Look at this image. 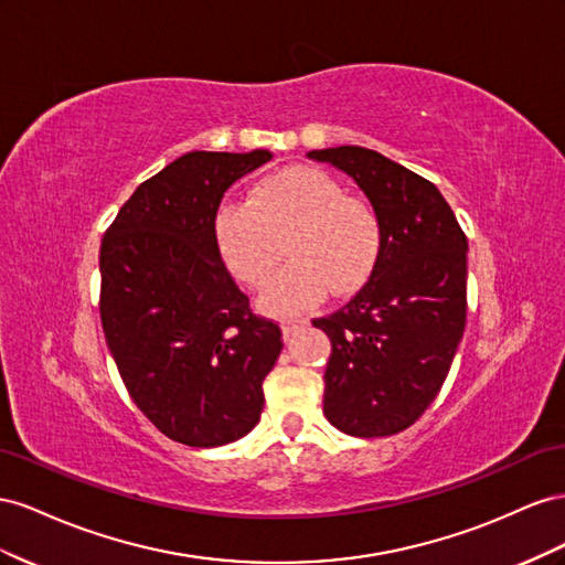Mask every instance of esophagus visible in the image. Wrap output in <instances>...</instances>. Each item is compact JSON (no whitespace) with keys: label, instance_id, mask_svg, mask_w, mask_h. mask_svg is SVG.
Masks as SVG:
<instances>
[{"label":"esophagus","instance_id":"obj_1","mask_svg":"<svg viewBox=\"0 0 565 565\" xmlns=\"http://www.w3.org/2000/svg\"><path fill=\"white\" fill-rule=\"evenodd\" d=\"M305 324V319H298V317H291V319H284V324H281V329H284V335H291L296 329H300Z\"/></svg>","mask_w":565,"mask_h":565}]
</instances>
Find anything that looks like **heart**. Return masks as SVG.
<instances>
[{"label": "heart", "instance_id": "b5f03b06", "mask_svg": "<svg viewBox=\"0 0 565 565\" xmlns=\"http://www.w3.org/2000/svg\"><path fill=\"white\" fill-rule=\"evenodd\" d=\"M224 265L248 288H263L281 260L260 305L269 315H296L331 291L345 296L372 277L383 230L372 205L345 196V186L317 168H286L250 191V203L227 201L215 213Z\"/></svg>", "mask_w": 565, "mask_h": 565}]
</instances>
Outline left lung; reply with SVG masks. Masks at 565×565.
<instances>
[{"label":"left lung","instance_id":"8db88e82","mask_svg":"<svg viewBox=\"0 0 565 565\" xmlns=\"http://www.w3.org/2000/svg\"><path fill=\"white\" fill-rule=\"evenodd\" d=\"M352 177L381 220L372 277L315 319L331 338L324 414L354 438L409 428L440 393L466 327V241L438 186L364 147L308 153Z\"/></svg>","mask_w":565,"mask_h":565}]
</instances>
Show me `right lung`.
Instances as JSON below:
<instances>
[{"mask_svg": "<svg viewBox=\"0 0 565 565\" xmlns=\"http://www.w3.org/2000/svg\"><path fill=\"white\" fill-rule=\"evenodd\" d=\"M271 153L191 151L141 182L104 234L102 327L135 405L170 440L220 447L260 422L281 329L222 263L215 213Z\"/></svg>", "mask_w": 565, "mask_h": 565, "instance_id": "obj_1", "label": "right lung"}]
</instances>
